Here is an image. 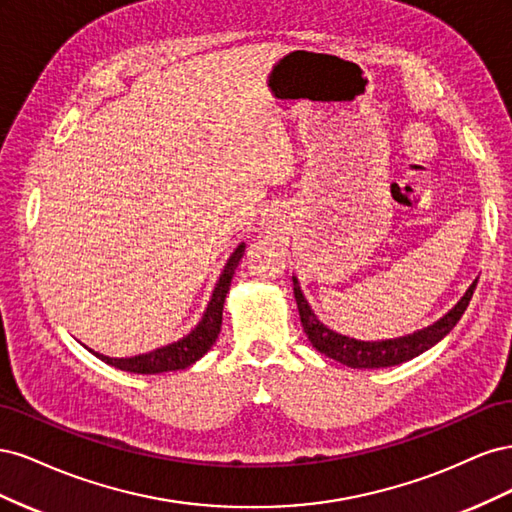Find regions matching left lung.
Instances as JSON below:
<instances>
[{
    "mask_svg": "<svg viewBox=\"0 0 512 512\" xmlns=\"http://www.w3.org/2000/svg\"><path fill=\"white\" fill-rule=\"evenodd\" d=\"M476 282L468 288V292L463 294L461 301L448 312L444 318H440L436 324L431 327L418 331L408 337H399V339H386V342H356V339L344 337L339 333H333L331 329L324 327V324L316 318L312 312V307L307 305L303 292L299 288L297 277H292L294 284V299H297L299 307V316L303 331L307 333V339L312 342V346L322 352L329 359H335L339 363H344L354 369H374V367H391L399 365L404 361L414 359L421 352L429 350L431 346H436L446 333H451L455 324L461 320L463 312H466L470 299L474 294Z\"/></svg>",
    "mask_w": 512,
    "mask_h": 512,
    "instance_id": "obj_1",
    "label": "left lung"
}]
</instances>
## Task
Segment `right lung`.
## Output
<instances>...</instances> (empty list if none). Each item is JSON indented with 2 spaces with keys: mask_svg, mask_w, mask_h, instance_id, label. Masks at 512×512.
Listing matches in <instances>:
<instances>
[{
  "mask_svg": "<svg viewBox=\"0 0 512 512\" xmlns=\"http://www.w3.org/2000/svg\"><path fill=\"white\" fill-rule=\"evenodd\" d=\"M243 252H245V245H239L235 254L228 258L224 273L220 275V282L215 286L213 297L207 305V312L190 335H185L183 339H179V342L170 344L166 348H158L149 354H138V356H132V359H111V356H104L98 352L94 354L104 363L123 371H130V374H162V371H177L196 363L200 356L209 352V348L215 344V339L220 335L226 292L230 288L232 275H235V269L239 265Z\"/></svg>",
  "mask_w": 512,
  "mask_h": 512,
  "instance_id": "obj_1",
  "label": "right lung"
}]
</instances>
